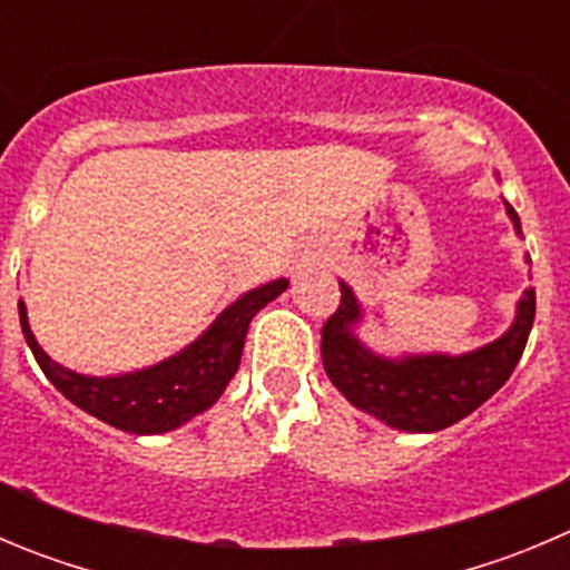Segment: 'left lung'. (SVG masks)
Returning <instances> with one entry per match:
<instances>
[{
    "label": "left lung",
    "instance_id": "1",
    "mask_svg": "<svg viewBox=\"0 0 570 570\" xmlns=\"http://www.w3.org/2000/svg\"><path fill=\"white\" fill-rule=\"evenodd\" d=\"M507 217L521 236V219L504 200ZM529 264V258H527ZM340 308L323 325V367L331 384L356 409L397 432L429 434L468 417L504 386L527 347L534 323V286L515 306V320L499 340L460 353L384 356L358 340L364 312L351 286L340 281Z\"/></svg>",
    "mask_w": 570,
    "mask_h": 570
}]
</instances>
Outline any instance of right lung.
I'll list each match as a JSON object with an SVG mask.
<instances>
[{
    "label": "right lung",
    "mask_w": 570,
    "mask_h": 570,
    "mask_svg": "<svg viewBox=\"0 0 570 570\" xmlns=\"http://www.w3.org/2000/svg\"><path fill=\"white\" fill-rule=\"evenodd\" d=\"M286 286L289 281L278 278L245 292L184 351L121 375H82L63 367L38 345L24 301H19V320L38 367L60 395L127 434H164L189 423L219 401L239 370L250 320L286 292Z\"/></svg>",
    "instance_id": "right-lung-1"
}]
</instances>
